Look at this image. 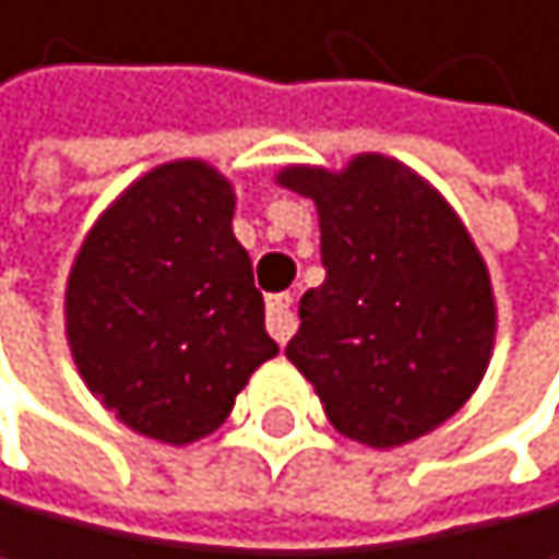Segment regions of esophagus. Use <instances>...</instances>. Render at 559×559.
<instances>
[{"label":"esophagus","mask_w":559,"mask_h":559,"mask_svg":"<svg viewBox=\"0 0 559 559\" xmlns=\"http://www.w3.org/2000/svg\"><path fill=\"white\" fill-rule=\"evenodd\" d=\"M296 324L299 321H296V310H292V296H271L267 299V331L282 342V346L296 335Z\"/></svg>","instance_id":"34e87169"}]
</instances>
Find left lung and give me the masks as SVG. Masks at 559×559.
I'll return each mask as SVG.
<instances>
[{
  "mask_svg": "<svg viewBox=\"0 0 559 559\" xmlns=\"http://www.w3.org/2000/svg\"><path fill=\"white\" fill-rule=\"evenodd\" d=\"M274 181L313 199L324 285L299 302L285 356L338 435L395 450L445 425L489 371L496 292L439 188L385 153L346 167L288 164Z\"/></svg>",
  "mask_w": 559,
  "mask_h": 559,
  "instance_id": "obj_1",
  "label": "left lung"
}]
</instances>
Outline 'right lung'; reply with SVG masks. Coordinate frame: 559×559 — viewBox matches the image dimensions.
I'll return each mask as SVG.
<instances>
[{"instance_id":"obj_1","label":"right lung","mask_w":559,"mask_h":559,"mask_svg":"<svg viewBox=\"0 0 559 559\" xmlns=\"http://www.w3.org/2000/svg\"><path fill=\"white\" fill-rule=\"evenodd\" d=\"M231 217L235 185L217 167L167 159L95 217L70 263L63 331L74 367L145 439H206L277 356Z\"/></svg>"}]
</instances>
